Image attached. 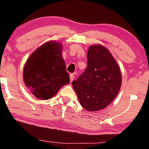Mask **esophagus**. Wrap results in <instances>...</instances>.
I'll use <instances>...</instances> for the list:
<instances>
[{"label": "esophagus", "mask_w": 149, "mask_h": 149, "mask_svg": "<svg viewBox=\"0 0 149 149\" xmlns=\"http://www.w3.org/2000/svg\"><path fill=\"white\" fill-rule=\"evenodd\" d=\"M74 78H75V74H74V73H72V74H70V82H72V81L74 80Z\"/></svg>", "instance_id": "esophagus-1"}]
</instances>
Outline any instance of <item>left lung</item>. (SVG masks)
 <instances>
[{
    "label": "left lung",
    "instance_id": "left-lung-1",
    "mask_svg": "<svg viewBox=\"0 0 149 149\" xmlns=\"http://www.w3.org/2000/svg\"><path fill=\"white\" fill-rule=\"evenodd\" d=\"M87 66L72 81L79 102L88 111H97L110 104L119 93L121 73L117 62L105 47L91 45L87 52Z\"/></svg>",
    "mask_w": 149,
    "mask_h": 149
}]
</instances>
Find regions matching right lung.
<instances>
[{
  "mask_svg": "<svg viewBox=\"0 0 149 149\" xmlns=\"http://www.w3.org/2000/svg\"><path fill=\"white\" fill-rule=\"evenodd\" d=\"M62 45L49 41L32 53L24 67L26 86L36 97L49 100L70 82L62 58Z\"/></svg>",
  "mask_w": 149,
  "mask_h": 149,
  "instance_id": "right-lung-1",
  "label": "right lung"
}]
</instances>
